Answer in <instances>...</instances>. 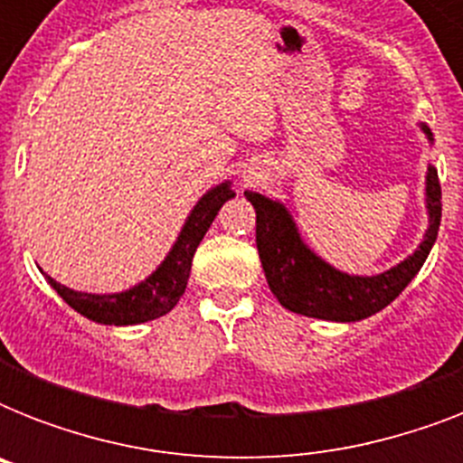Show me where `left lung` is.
<instances>
[{
	"instance_id": "left-lung-1",
	"label": "left lung",
	"mask_w": 463,
	"mask_h": 463,
	"mask_svg": "<svg viewBox=\"0 0 463 463\" xmlns=\"http://www.w3.org/2000/svg\"><path fill=\"white\" fill-rule=\"evenodd\" d=\"M430 137V129L423 127ZM428 209L430 228L416 252L399 267L380 276H348L309 252L298 235L296 223L279 202L257 192H245L257 211V250L269 288L290 312L331 322H358L380 312L402 293L420 271L438 240L442 218V187L435 167H428Z\"/></svg>"
}]
</instances>
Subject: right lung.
<instances>
[{
  "mask_svg": "<svg viewBox=\"0 0 463 463\" xmlns=\"http://www.w3.org/2000/svg\"><path fill=\"white\" fill-rule=\"evenodd\" d=\"M232 196H235V192L228 182L206 192L192 211V216L182 228L180 238L175 242L173 252L165 257V261L148 276L146 281L125 290V293L93 296V293H79V290L67 288L50 276H47V281L69 307H74L79 315L89 317L93 322L125 326V324H141L156 319V317H163L177 305V300L187 288L189 269H192L196 247L209 231V225L213 223L221 206Z\"/></svg>",
  "mask_w": 463,
  "mask_h": 463,
  "instance_id": "obj_1",
  "label": "right lung"
}]
</instances>
